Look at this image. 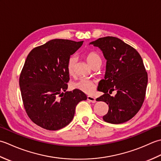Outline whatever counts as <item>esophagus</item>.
<instances>
[{
	"mask_svg": "<svg viewBox=\"0 0 161 161\" xmlns=\"http://www.w3.org/2000/svg\"><path fill=\"white\" fill-rule=\"evenodd\" d=\"M87 100H89L90 102H91L92 103H95V102H96V100H95V98L94 97H92V96H88L87 97Z\"/></svg>",
	"mask_w": 161,
	"mask_h": 161,
	"instance_id": "34e87169",
	"label": "esophagus"
}]
</instances>
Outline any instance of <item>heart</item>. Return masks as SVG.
<instances>
[{"label":"heart","mask_w":161,"mask_h":161,"mask_svg":"<svg viewBox=\"0 0 161 161\" xmlns=\"http://www.w3.org/2000/svg\"><path fill=\"white\" fill-rule=\"evenodd\" d=\"M86 61L91 66H93L94 65L102 61L101 57L99 54L95 52H90L88 53L86 56ZM75 62H76V57L74 56H71L68 59L66 68L68 73L70 75H73L75 70ZM73 87L75 89H77L84 93L86 94H91L95 91L96 88V82L95 81L88 80V79L81 78L79 80L77 81H75L73 84Z\"/></svg>","instance_id":"1"}]
</instances>
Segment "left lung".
I'll return each mask as SVG.
<instances>
[{
	"label": "left lung",
	"mask_w": 161,
	"mask_h": 161,
	"mask_svg": "<svg viewBox=\"0 0 161 161\" xmlns=\"http://www.w3.org/2000/svg\"><path fill=\"white\" fill-rule=\"evenodd\" d=\"M102 51L107 59L106 73L97 90L104 93L96 99L108 104L103 119L121 124L134 117L144 102L147 73L138 51L117 37L106 36L90 43ZM116 90L114 97L108 93Z\"/></svg>",
	"instance_id": "left-lung-1"
}]
</instances>
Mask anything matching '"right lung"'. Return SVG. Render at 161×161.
I'll return each instance as SVG.
<instances>
[{
  "instance_id": "obj_1",
  "label": "right lung",
  "mask_w": 161,
  "mask_h": 161,
  "mask_svg": "<svg viewBox=\"0 0 161 161\" xmlns=\"http://www.w3.org/2000/svg\"><path fill=\"white\" fill-rule=\"evenodd\" d=\"M82 43L53 39L27 57L19 77L20 93L28 117L41 127L51 131L65 127L73 119L77 104L87 99L77 89L66 91L68 59Z\"/></svg>"
}]
</instances>
